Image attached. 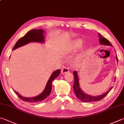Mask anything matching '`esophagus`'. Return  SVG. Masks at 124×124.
<instances>
[{"instance_id": "obj_1", "label": "esophagus", "mask_w": 124, "mask_h": 124, "mask_svg": "<svg viewBox=\"0 0 124 124\" xmlns=\"http://www.w3.org/2000/svg\"><path fill=\"white\" fill-rule=\"evenodd\" d=\"M68 72H69V69L68 68H67V67H64V68H63L61 70V73L63 74L67 73H68Z\"/></svg>"}]
</instances>
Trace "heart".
Wrapping results in <instances>:
<instances>
[{
	"mask_svg": "<svg viewBox=\"0 0 124 124\" xmlns=\"http://www.w3.org/2000/svg\"><path fill=\"white\" fill-rule=\"evenodd\" d=\"M83 44V40L82 39H77L75 41L71 43L68 46L66 49V53L67 54H71L76 52L82 46ZM83 56V53H80L76 57V61L80 62Z\"/></svg>",
	"mask_w": 124,
	"mask_h": 124,
	"instance_id": "heart-1",
	"label": "heart"
}]
</instances>
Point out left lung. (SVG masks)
Masks as SVG:
<instances>
[{"instance_id": "1", "label": "left lung", "mask_w": 124, "mask_h": 124, "mask_svg": "<svg viewBox=\"0 0 124 124\" xmlns=\"http://www.w3.org/2000/svg\"><path fill=\"white\" fill-rule=\"evenodd\" d=\"M99 37V42L100 44L101 45H105V46H112V44L110 43L108 39H107L106 38H104L102 37V36L100 35V33H98ZM116 61L117 62L118 61V57L116 56ZM74 74V78H75L74 80V84L73 85V88L74 91V93H75L76 96H77L78 98L80 101H82V102H94V101H99L105 97L106 95H107V94L109 93V92L112 89V87L107 92H106L105 93L102 94V95H99V96H93L89 95L87 93H85V92L82 91V89H81L80 87L79 84V80H78V72L76 71H73Z\"/></svg>"}]
</instances>
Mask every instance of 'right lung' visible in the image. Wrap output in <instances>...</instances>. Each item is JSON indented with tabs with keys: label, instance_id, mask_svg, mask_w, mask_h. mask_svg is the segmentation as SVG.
Here are the masks:
<instances>
[{
	"label": "right lung",
	"instance_id": "1",
	"mask_svg": "<svg viewBox=\"0 0 124 124\" xmlns=\"http://www.w3.org/2000/svg\"><path fill=\"white\" fill-rule=\"evenodd\" d=\"M45 33L44 30L42 29H39V30H36V29H32L29 31L28 32L26 33V35L20 39L16 43L14 47L13 48L12 50L24 46L25 45L31 42H38L40 43H44L45 42V36L44 35ZM60 69H57L54 71L51 74L50 77L49 78L46 85L45 87L44 91L42 93L39 94V95L34 96L32 98H27L25 96H22L19 93H18L14 90L15 93L19 96V97L24 101L29 102H39L41 101H44L48 97L49 95L50 94L52 89V82L53 80L55 79V78L58 77L60 74Z\"/></svg>",
	"mask_w": 124,
	"mask_h": 124
}]
</instances>
